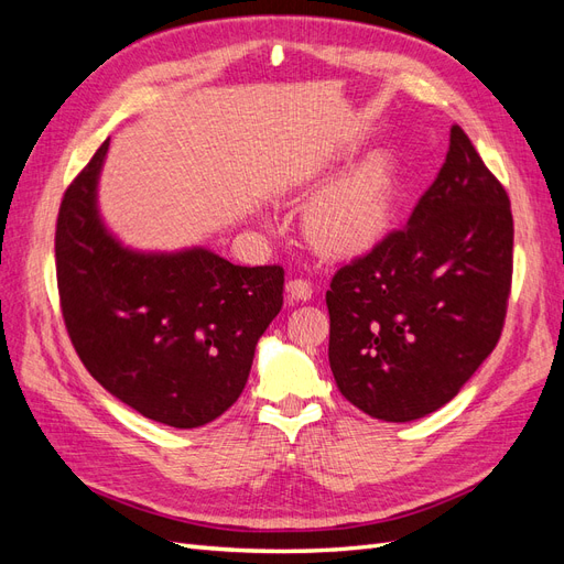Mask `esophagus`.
Here are the masks:
<instances>
[{"instance_id": "esophagus-1", "label": "esophagus", "mask_w": 564, "mask_h": 564, "mask_svg": "<svg viewBox=\"0 0 564 564\" xmlns=\"http://www.w3.org/2000/svg\"><path fill=\"white\" fill-rule=\"evenodd\" d=\"M313 284L308 280H289L286 282V294H289V301H308L313 296Z\"/></svg>"}]
</instances>
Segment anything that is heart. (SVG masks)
Returning <instances> with one entry per match:
<instances>
[{
	"instance_id": "obj_1",
	"label": "heart",
	"mask_w": 564,
	"mask_h": 564,
	"mask_svg": "<svg viewBox=\"0 0 564 564\" xmlns=\"http://www.w3.org/2000/svg\"><path fill=\"white\" fill-rule=\"evenodd\" d=\"M395 197V166L383 152H373L313 197L305 209V232L327 253H365L388 232Z\"/></svg>"
}]
</instances>
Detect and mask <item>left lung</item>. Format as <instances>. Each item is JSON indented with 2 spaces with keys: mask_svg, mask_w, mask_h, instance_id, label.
Masks as SVG:
<instances>
[{
  "mask_svg": "<svg viewBox=\"0 0 564 564\" xmlns=\"http://www.w3.org/2000/svg\"><path fill=\"white\" fill-rule=\"evenodd\" d=\"M513 282V214L466 131L409 216L340 265L327 292L329 365L365 414L435 412L497 348Z\"/></svg>",
  "mask_w": 564,
  "mask_h": 564,
  "instance_id": "1",
  "label": "left lung"
}]
</instances>
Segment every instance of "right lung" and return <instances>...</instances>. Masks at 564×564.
<instances>
[{
    "instance_id": "right-lung-1",
    "label": "right lung",
    "mask_w": 564,
    "mask_h": 564,
    "mask_svg": "<svg viewBox=\"0 0 564 564\" xmlns=\"http://www.w3.org/2000/svg\"><path fill=\"white\" fill-rule=\"evenodd\" d=\"M108 145L67 185L58 209L65 329L117 400L158 423L197 429L242 395L256 344L282 311L284 268L232 265L207 249H124L96 209Z\"/></svg>"
}]
</instances>
